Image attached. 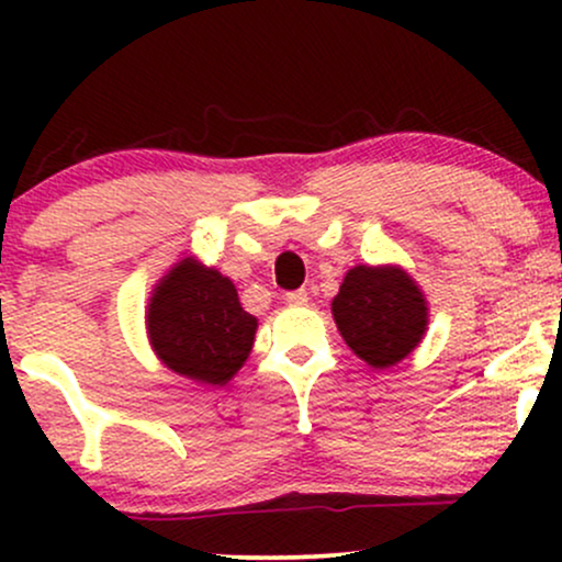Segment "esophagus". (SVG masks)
<instances>
[{"instance_id":"esophagus-1","label":"esophagus","mask_w":562,"mask_h":562,"mask_svg":"<svg viewBox=\"0 0 562 562\" xmlns=\"http://www.w3.org/2000/svg\"><path fill=\"white\" fill-rule=\"evenodd\" d=\"M285 301L290 303V306H306L308 293H306V290H293V293L285 295Z\"/></svg>"}]
</instances>
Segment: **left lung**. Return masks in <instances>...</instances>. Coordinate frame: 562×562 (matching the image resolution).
<instances>
[{"mask_svg":"<svg viewBox=\"0 0 562 562\" xmlns=\"http://www.w3.org/2000/svg\"><path fill=\"white\" fill-rule=\"evenodd\" d=\"M330 308L346 346L375 370L404 362L428 333L423 288L398 263L351 267Z\"/></svg>","mask_w":562,"mask_h":562,"instance_id":"left-lung-1","label":"left lung"}]
</instances>
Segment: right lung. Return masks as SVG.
Masks as SVG:
<instances>
[{
    "instance_id": "add662e5",
    "label": "right lung",
    "mask_w": 562,
    "mask_h": 562,
    "mask_svg": "<svg viewBox=\"0 0 562 562\" xmlns=\"http://www.w3.org/2000/svg\"><path fill=\"white\" fill-rule=\"evenodd\" d=\"M145 330L160 364L198 385H227L254 351L259 319L218 269L184 256L153 285Z\"/></svg>"
}]
</instances>
